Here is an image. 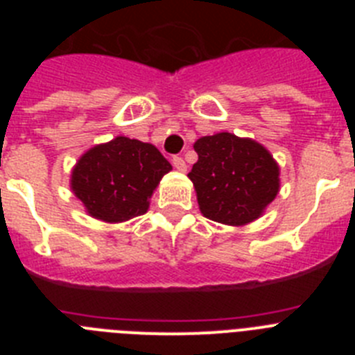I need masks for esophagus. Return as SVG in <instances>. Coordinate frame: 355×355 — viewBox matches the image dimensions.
I'll use <instances>...</instances> for the list:
<instances>
[{"label": "esophagus", "mask_w": 355, "mask_h": 355, "mask_svg": "<svg viewBox=\"0 0 355 355\" xmlns=\"http://www.w3.org/2000/svg\"><path fill=\"white\" fill-rule=\"evenodd\" d=\"M172 165H174L175 171L187 172V162H184L181 156H174V158H172Z\"/></svg>", "instance_id": "esophagus-1"}]
</instances>
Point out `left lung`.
Instances as JSON below:
<instances>
[{"mask_svg": "<svg viewBox=\"0 0 355 355\" xmlns=\"http://www.w3.org/2000/svg\"><path fill=\"white\" fill-rule=\"evenodd\" d=\"M197 163L188 174L200 213L225 225H245L265 213L281 188L279 165L270 150L233 133L200 137Z\"/></svg>", "mask_w": 355, "mask_h": 355, "instance_id": "8db88e82", "label": "left lung"}]
</instances>
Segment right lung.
I'll list each match as a JSON object with an SVG mask.
<instances>
[{
  "mask_svg": "<svg viewBox=\"0 0 355 355\" xmlns=\"http://www.w3.org/2000/svg\"><path fill=\"white\" fill-rule=\"evenodd\" d=\"M172 165L153 144L115 137L85 150L71 172V190L92 218L119 224L149 209Z\"/></svg>",
  "mask_w": 355,
  "mask_h": 355,
  "instance_id": "right-lung-1",
  "label": "right lung"
}]
</instances>
